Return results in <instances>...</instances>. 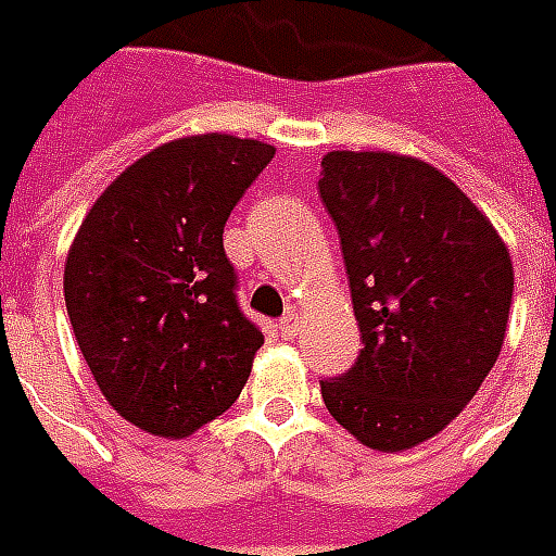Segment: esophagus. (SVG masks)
<instances>
[{"mask_svg": "<svg viewBox=\"0 0 556 556\" xmlns=\"http://www.w3.org/2000/svg\"><path fill=\"white\" fill-rule=\"evenodd\" d=\"M278 331H281V337H287V340H293L295 333H299V311L283 313L281 323H278Z\"/></svg>", "mask_w": 556, "mask_h": 556, "instance_id": "34e87169", "label": "esophagus"}]
</instances>
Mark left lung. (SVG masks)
Listing matches in <instances>:
<instances>
[{
  "instance_id": "1",
  "label": "left lung",
  "mask_w": 556,
  "mask_h": 556,
  "mask_svg": "<svg viewBox=\"0 0 556 556\" xmlns=\"http://www.w3.org/2000/svg\"><path fill=\"white\" fill-rule=\"evenodd\" d=\"M319 195L340 231L363 349L323 402L375 452L431 440L501 354L513 261L492 223L437 166L328 152Z\"/></svg>"
}]
</instances>
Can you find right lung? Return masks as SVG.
<instances>
[{
	"label": "right lung",
	"mask_w": 556,
	"mask_h": 556,
	"mask_svg": "<svg viewBox=\"0 0 556 556\" xmlns=\"http://www.w3.org/2000/svg\"><path fill=\"white\" fill-rule=\"evenodd\" d=\"M273 157V146L231 135L157 146L75 233L70 325L104 399L146 433L190 437L249 381L263 333L240 311L223 231Z\"/></svg>",
	"instance_id": "add662e5"
}]
</instances>
